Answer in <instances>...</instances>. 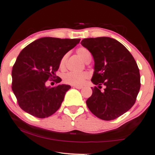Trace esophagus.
Returning a JSON list of instances; mask_svg holds the SVG:
<instances>
[{"label": "esophagus", "instance_id": "obj_1", "mask_svg": "<svg viewBox=\"0 0 155 155\" xmlns=\"http://www.w3.org/2000/svg\"><path fill=\"white\" fill-rule=\"evenodd\" d=\"M73 87L74 88H77V89H81L83 88V86H74Z\"/></svg>", "mask_w": 155, "mask_h": 155}]
</instances>
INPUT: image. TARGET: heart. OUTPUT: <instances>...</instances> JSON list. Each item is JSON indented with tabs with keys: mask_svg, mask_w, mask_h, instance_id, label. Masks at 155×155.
<instances>
[{
	"mask_svg": "<svg viewBox=\"0 0 155 155\" xmlns=\"http://www.w3.org/2000/svg\"><path fill=\"white\" fill-rule=\"evenodd\" d=\"M77 53L78 55L80 57L81 59L84 62L88 60L89 58H91V53L86 48L81 47L77 49ZM67 54L64 55L61 59L60 62V67H64L65 63H66V60L67 58ZM88 77V73L86 71H83V72H69L67 73L66 74L64 75L63 77V80H64V83L67 84L72 85V86H81L84 84L85 80Z\"/></svg>",
	"mask_w": 155,
	"mask_h": 155,
	"instance_id": "heart-1",
	"label": "heart"
}]
</instances>
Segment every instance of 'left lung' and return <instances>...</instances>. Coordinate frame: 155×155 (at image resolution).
Instances as JSON below:
<instances>
[{
    "mask_svg": "<svg viewBox=\"0 0 155 155\" xmlns=\"http://www.w3.org/2000/svg\"><path fill=\"white\" fill-rule=\"evenodd\" d=\"M92 54L93 84L106 86L101 92L96 86L86 100L91 112L105 121L117 119L132 107L140 88V77L136 60L126 48L110 37L83 39L81 42Z\"/></svg>",
    "mask_w": 155,
    "mask_h": 155,
    "instance_id": "obj_1",
    "label": "left lung"
}]
</instances>
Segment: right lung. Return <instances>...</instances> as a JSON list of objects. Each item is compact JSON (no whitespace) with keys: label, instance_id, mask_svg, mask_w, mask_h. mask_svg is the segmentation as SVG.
Masks as SVG:
<instances>
[{"label":"right lung","instance_id":"add662e5","mask_svg":"<svg viewBox=\"0 0 155 155\" xmlns=\"http://www.w3.org/2000/svg\"><path fill=\"white\" fill-rule=\"evenodd\" d=\"M80 38L61 39L43 37L20 52L12 71V89L20 107L38 118H45L60 108L71 86L59 84L47 86L55 78L62 57L80 42ZM61 78L57 77L56 83Z\"/></svg>","mask_w":155,"mask_h":155}]
</instances>
